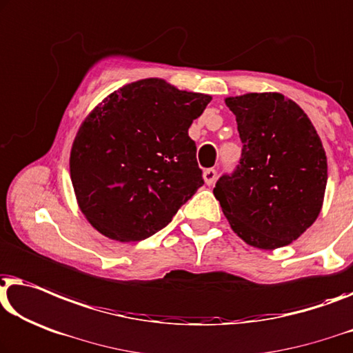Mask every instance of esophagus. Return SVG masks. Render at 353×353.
Masks as SVG:
<instances>
[{
    "mask_svg": "<svg viewBox=\"0 0 353 353\" xmlns=\"http://www.w3.org/2000/svg\"><path fill=\"white\" fill-rule=\"evenodd\" d=\"M216 175H218L216 168H207V170L203 172V180H205L207 185L210 186V185H213L214 180H216Z\"/></svg>",
    "mask_w": 353,
    "mask_h": 353,
    "instance_id": "obj_1",
    "label": "esophagus"
}]
</instances>
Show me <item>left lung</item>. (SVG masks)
Listing matches in <instances>:
<instances>
[{
    "mask_svg": "<svg viewBox=\"0 0 353 353\" xmlns=\"http://www.w3.org/2000/svg\"><path fill=\"white\" fill-rule=\"evenodd\" d=\"M237 121L242 156L213 194L232 231L248 245L274 250L298 239L320 213L328 180L312 122L282 94L226 99Z\"/></svg>",
    "mask_w": 353,
    "mask_h": 353,
    "instance_id": "8db88e82",
    "label": "left lung"
}]
</instances>
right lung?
I'll return each mask as SVG.
<instances>
[{
  "instance_id": "obj_1",
  "label": "right lung",
  "mask_w": 353,
  "mask_h": 353,
  "mask_svg": "<svg viewBox=\"0 0 353 353\" xmlns=\"http://www.w3.org/2000/svg\"><path fill=\"white\" fill-rule=\"evenodd\" d=\"M212 97L141 79L92 111L70 156L81 212L103 236L137 242L172 221L203 185L188 129Z\"/></svg>"
}]
</instances>
